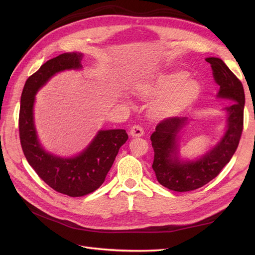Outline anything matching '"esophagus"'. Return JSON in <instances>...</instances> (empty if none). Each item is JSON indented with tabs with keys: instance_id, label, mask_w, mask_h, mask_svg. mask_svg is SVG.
I'll return each instance as SVG.
<instances>
[{
	"instance_id": "esophagus-1",
	"label": "esophagus",
	"mask_w": 255,
	"mask_h": 255,
	"mask_svg": "<svg viewBox=\"0 0 255 255\" xmlns=\"http://www.w3.org/2000/svg\"><path fill=\"white\" fill-rule=\"evenodd\" d=\"M129 135L133 137H140L143 135V128L139 125H134L132 128H130L129 130Z\"/></svg>"
}]
</instances>
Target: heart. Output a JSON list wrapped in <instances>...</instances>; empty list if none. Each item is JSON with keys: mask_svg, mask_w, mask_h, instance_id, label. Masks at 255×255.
<instances>
[{"mask_svg": "<svg viewBox=\"0 0 255 255\" xmlns=\"http://www.w3.org/2000/svg\"><path fill=\"white\" fill-rule=\"evenodd\" d=\"M185 71H171L159 74L149 82L138 84L137 92L142 98L161 96L153 103L151 113L155 118L170 117L183 111L198 97L200 86L195 80H187Z\"/></svg>", "mask_w": 255, "mask_h": 255, "instance_id": "1", "label": "heart"}]
</instances>
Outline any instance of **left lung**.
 <instances>
[{
	"label": "left lung",
	"mask_w": 255,
	"mask_h": 255,
	"mask_svg": "<svg viewBox=\"0 0 255 255\" xmlns=\"http://www.w3.org/2000/svg\"><path fill=\"white\" fill-rule=\"evenodd\" d=\"M216 83L220 89L219 98L228 99V129L221 141L206 155L196 161H183L176 155V134L186 118L169 117L161 120L150 139L154 150L152 168L156 179L164 187L174 191H189L204 186L217 176L232 158L241 140L244 128L245 91L242 82L220 58L208 57Z\"/></svg>",
	"instance_id": "1"
}]
</instances>
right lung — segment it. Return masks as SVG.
<instances>
[{"instance_id":"obj_1","label":"right lung","mask_w":255,"mask_h":255,"mask_svg":"<svg viewBox=\"0 0 255 255\" xmlns=\"http://www.w3.org/2000/svg\"><path fill=\"white\" fill-rule=\"evenodd\" d=\"M82 57L81 53H64L44 63L26 80L19 113L20 142L28 164L51 188L69 197L88 195L101 186L128 138L126 129L100 130L88 148L73 158L53 156L38 142L33 120L36 92L55 73L81 68Z\"/></svg>"}]
</instances>
